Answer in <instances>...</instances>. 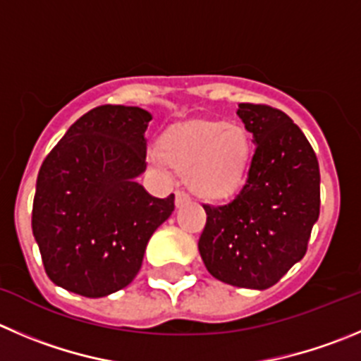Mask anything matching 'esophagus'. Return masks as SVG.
Masks as SVG:
<instances>
[{"mask_svg":"<svg viewBox=\"0 0 361 361\" xmlns=\"http://www.w3.org/2000/svg\"><path fill=\"white\" fill-rule=\"evenodd\" d=\"M190 195L184 193V191H177V193H175V205H177V207H183V205L190 204Z\"/></svg>","mask_w":361,"mask_h":361,"instance_id":"34e87169","label":"esophagus"}]
</instances>
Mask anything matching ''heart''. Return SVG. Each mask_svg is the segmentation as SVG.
<instances>
[{
  "label": "heart",
  "mask_w": 361,
  "mask_h": 361,
  "mask_svg": "<svg viewBox=\"0 0 361 361\" xmlns=\"http://www.w3.org/2000/svg\"><path fill=\"white\" fill-rule=\"evenodd\" d=\"M157 168H175L186 175L197 197L219 202L234 197L246 183L252 164V140L245 127L221 120L193 122L164 136L150 152Z\"/></svg>",
  "instance_id": "b5f03b06"
}]
</instances>
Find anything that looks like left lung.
Listing matches in <instances>:
<instances>
[{
	"mask_svg": "<svg viewBox=\"0 0 361 361\" xmlns=\"http://www.w3.org/2000/svg\"><path fill=\"white\" fill-rule=\"evenodd\" d=\"M238 115L255 145L248 178L232 202L204 205L198 252L216 280L264 290L307 253L321 175L307 136L286 113L243 102Z\"/></svg>",
	"mask_w": 361,
	"mask_h": 361,
	"instance_id": "obj_1",
	"label": "left lung"
}]
</instances>
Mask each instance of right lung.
Wrapping results in <instances>:
<instances>
[{"mask_svg": "<svg viewBox=\"0 0 361 361\" xmlns=\"http://www.w3.org/2000/svg\"><path fill=\"white\" fill-rule=\"evenodd\" d=\"M136 106H99L75 120L44 159L33 198V238L53 283L102 298L135 280L147 243L175 197L147 193L145 131Z\"/></svg>", "mask_w": 361, "mask_h": 361, "instance_id": "right-lung-1", "label": "right lung"}]
</instances>
